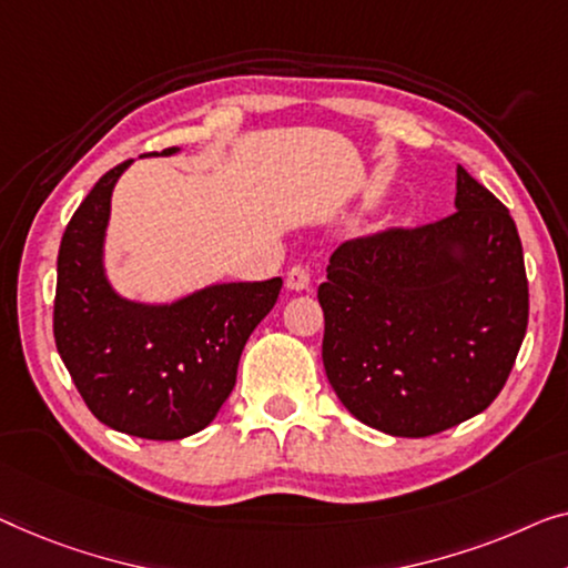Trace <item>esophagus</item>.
Listing matches in <instances>:
<instances>
[{
	"instance_id": "1",
	"label": "esophagus",
	"mask_w": 568,
	"mask_h": 568,
	"mask_svg": "<svg viewBox=\"0 0 568 568\" xmlns=\"http://www.w3.org/2000/svg\"><path fill=\"white\" fill-rule=\"evenodd\" d=\"M285 285H287V291H308V285H311L308 270L301 267V265L291 267V270H287V275H285Z\"/></svg>"
}]
</instances>
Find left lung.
I'll list each match as a JSON object with an SVG mask.
<instances>
[{"instance_id": "obj_1", "label": "left lung", "mask_w": 568, "mask_h": 568, "mask_svg": "<svg viewBox=\"0 0 568 568\" xmlns=\"http://www.w3.org/2000/svg\"><path fill=\"white\" fill-rule=\"evenodd\" d=\"M456 211L344 242L318 285L324 367L354 418L390 436L459 426L500 395L528 328L515 222L459 165Z\"/></svg>"}]
</instances>
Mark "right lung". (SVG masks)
Returning <instances> with one entry per match:
<instances>
[{"label":"right lung","mask_w":568,"mask_h":568,"mask_svg":"<svg viewBox=\"0 0 568 568\" xmlns=\"http://www.w3.org/2000/svg\"><path fill=\"white\" fill-rule=\"evenodd\" d=\"M168 148L150 155H175ZM132 160L99 178L58 252L53 334L65 369L104 426L178 442L216 418L234 390L244 344L273 311L283 281L216 283L173 303L120 295L104 267L112 191Z\"/></svg>","instance_id":"add662e5"}]
</instances>
